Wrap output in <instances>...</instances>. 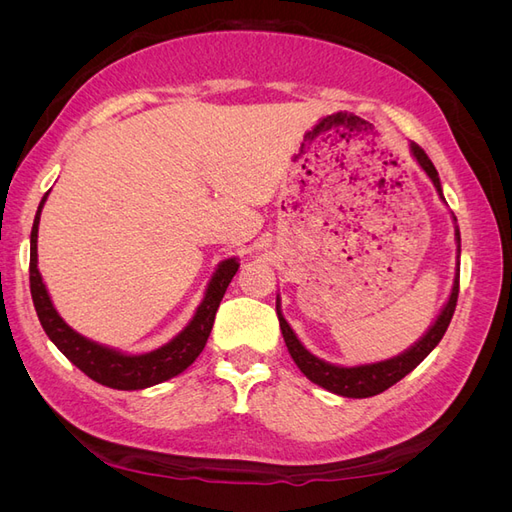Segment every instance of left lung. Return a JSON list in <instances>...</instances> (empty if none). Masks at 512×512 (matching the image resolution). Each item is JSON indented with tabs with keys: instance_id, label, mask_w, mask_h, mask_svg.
Listing matches in <instances>:
<instances>
[{
	"instance_id": "obj_1",
	"label": "left lung",
	"mask_w": 512,
	"mask_h": 512,
	"mask_svg": "<svg viewBox=\"0 0 512 512\" xmlns=\"http://www.w3.org/2000/svg\"><path fill=\"white\" fill-rule=\"evenodd\" d=\"M410 149H412V156L416 158L418 164H421V168L425 170L427 177L433 181V185H436L440 198L444 200L436 166L431 164V160L427 158V153L418 145L412 143ZM455 239H457V252H461L459 250V247H461L459 228L455 230ZM457 297H459V262H457V273H455L451 297H448V301L440 312V316L436 318V322L431 324V329L421 339H418V342L412 348L393 356V359H386V361H380V363H369V365H359V367H339V365L322 361V359H318V356L309 352L299 342L297 335H294V331L290 329V324L282 316L280 297H277V318H280V329H282L284 342L288 346L292 361L297 363V367L303 371V374L309 380H312L318 386H322V389L335 393V395L363 399V397H374V395H378L386 389H391L393 384H397L401 378L408 376L410 371L418 363H421L433 348L440 344V339L444 337L448 324H451V318L455 314Z\"/></svg>"
}]
</instances>
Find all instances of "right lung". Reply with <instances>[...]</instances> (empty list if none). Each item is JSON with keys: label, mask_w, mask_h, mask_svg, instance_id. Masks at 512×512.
Returning <instances> with one entry per match:
<instances>
[{"label": "right lung", "mask_w": 512, "mask_h": 512, "mask_svg": "<svg viewBox=\"0 0 512 512\" xmlns=\"http://www.w3.org/2000/svg\"><path fill=\"white\" fill-rule=\"evenodd\" d=\"M46 196H49V192L40 200L32 226V241H29V288H32L38 320L51 342L66 354L70 363L79 367L91 380L117 391L147 389V386L175 378L181 371L188 369L207 344L209 333L213 329L215 312H218L224 292L239 269L237 258L220 262L207 286L203 303L198 305L194 318L177 337L170 339L162 348L151 350L147 354H121L113 348L91 342V339L70 329L51 303L49 292H46L42 275L38 271V224Z\"/></svg>", "instance_id": "1"}]
</instances>
